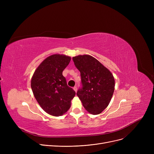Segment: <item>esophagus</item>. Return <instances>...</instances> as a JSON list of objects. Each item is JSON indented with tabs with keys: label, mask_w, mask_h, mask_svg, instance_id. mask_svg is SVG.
I'll return each instance as SVG.
<instances>
[{
	"label": "esophagus",
	"mask_w": 154,
	"mask_h": 154,
	"mask_svg": "<svg viewBox=\"0 0 154 154\" xmlns=\"http://www.w3.org/2000/svg\"><path fill=\"white\" fill-rule=\"evenodd\" d=\"M74 88V91L75 92H77V87H74V88Z\"/></svg>",
	"instance_id": "obj_1"
}]
</instances>
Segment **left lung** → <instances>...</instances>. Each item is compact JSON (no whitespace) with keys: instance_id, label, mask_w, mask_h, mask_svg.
<instances>
[{"instance_id":"1","label":"left lung","mask_w":154,"mask_h":154,"mask_svg":"<svg viewBox=\"0 0 154 154\" xmlns=\"http://www.w3.org/2000/svg\"><path fill=\"white\" fill-rule=\"evenodd\" d=\"M80 72L82 88L77 95L84 107L91 114L97 115L106 109L115 89V80L111 72L89 55L73 57Z\"/></svg>"}]
</instances>
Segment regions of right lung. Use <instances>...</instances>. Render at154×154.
<instances>
[{"mask_svg": "<svg viewBox=\"0 0 154 154\" xmlns=\"http://www.w3.org/2000/svg\"><path fill=\"white\" fill-rule=\"evenodd\" d=\"M71 57L54 54L44 59L35 69L31 79V88L40 106L49 115L59 117L67 112L75 95L62 75Z\"/></svg>", "mask_w": 154, "mask_h": 154, "instance_id": "add662e5", "label": "right lung"}]
</instances>
